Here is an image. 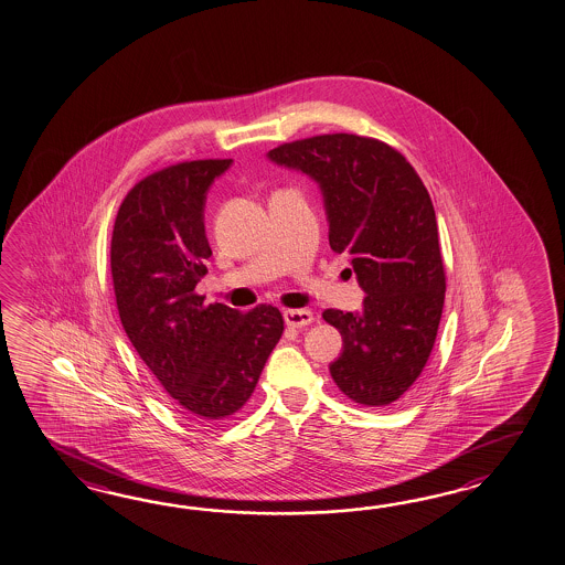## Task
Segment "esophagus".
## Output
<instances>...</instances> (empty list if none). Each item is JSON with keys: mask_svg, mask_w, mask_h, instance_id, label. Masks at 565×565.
Here are the masks:
<instances>
[{"mask_svg": "<svg viewBox=\"0 0 565 565\" xmlns=\"http://www.w3.org/2000/svg\"><path fill=\"white\" fill-rule=\"evenodd\" d=\"M284 320H286L288 327L300 329V327L310 324V322L315 320V317H312L310 310H286V312H284Z\"/></svg>", "mask_w": 565, "mask_h": 565, "instance_id": "34e87169", "label": "esophagus"}]
</instances>
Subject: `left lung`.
I'll return each instance as SVG.
<instances>
[{
    "label": "left lung",
    "instance_id": "obj_1",
    "mask_svg": "<svg viewBox=\"0 0 565 565\" xmlns=\"http://www.w3.org/2000/svg\"><path fill=\"white\" fill-rule=\"evenodd\" d=\"M267 159L317 181L331 248L349 255L365 291L359 312H322L343 337L332 380L358 404L387 406L427 365L445 302L427 188L398 151L358 135L286 142Z\"/></svg>",
    "mask_w": 565,
    "mask_h": 565
}]
</instances>
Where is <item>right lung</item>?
<instances>
[{
    "label": "right lung",
    "instance_id": "add662e5",
    "mask_svg": "<svg viewBox=\"0 0 565 565\" xmlns=\"http://www.w3.org/2000/svg\"><path fill=\"white\" fill-rule=\"evenodd\" d=\"M233 159L190 161L138 181L111 233L114 291L126 337L167 394L195 423L241 411L281 332V312L204 303V207Z\"/></svg>",
    "mask_w": 565,
    "mask_h": 565
}]
</instances>
